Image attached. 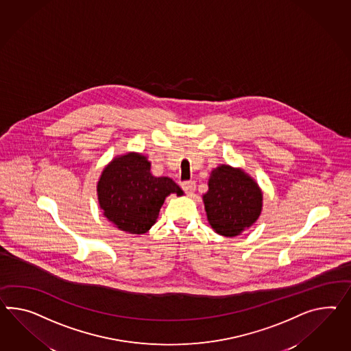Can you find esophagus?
<instances>
[{
    "mask_svg": "<svg viewBox=\"0 0 351 351\" xmlns=\"http://www.w3.org/2000/svg\"><path fill=\"white\" fill-rule=\"evenodd\" d=\"M182 189L187 193V195H192L196 189V182L195 180H184L182 183Z\"/></svg>",
    "mask_w": 351,
    "mask_h": 351,
    "instance_id": "1",
    "label": "esophagus"
}]
</instances>
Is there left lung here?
I'll return each mask as SVG.
<instances>
[{"label":"left lung","mask_w":351,"mask_h":351,"mask_svg":"<svg viewBox=\"0 0 351 351\" xmlns=\"http://www.w3.org/2000/svg\"><path fill=\"white\" fill-rule=\"evenodd\" d=\"M204 204L207 220L216 233L235 237L258 219L262 192L244 171L220 165L211 173Z\"/></svg>","instance_id":"obj_1"}]
</instances>
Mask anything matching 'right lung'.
I'll use <instances>...</instances> for the list:
<instances>
[{
	"mask_svg": "<svg viewBox=\"0 0 351 351\" xmlns=\"http://www.w3.org/2000/svg\"><path fill=\"white\" fill-rule=\"evenodd\" d=\"M183 191L168 177H154L150 162L140 154L116 158L101 173L98 199L104 216L118 229L144 234L156 221L164 199Z\"/></svg>",
	"mask_w": 351,
	"mask_h": 351,
	"instance_id": "obj_1",
	"label": "right lung"
}]
</instances>
